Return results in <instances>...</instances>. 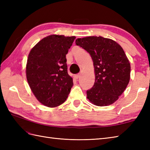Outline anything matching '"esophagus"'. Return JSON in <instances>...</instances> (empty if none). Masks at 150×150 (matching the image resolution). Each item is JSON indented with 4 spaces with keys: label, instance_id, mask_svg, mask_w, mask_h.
I'll return each mask as SVG.
<instances>
[{
    "label": "esophagus",
    "instance_id": "obj_1",
    "mask_svg": "<svg viewBox=\"0 0 150 150\" xmlns=\"http://www.w3.org/2000/svg\"><path fill=\"white\" fill-rule=\"evenodd\" d=\"M79 77H80V74H77V75H75L74 76V78H75V79H78Z\"/></svg>",
    "mask_w": 150,
    "mask_h": 150
}]
</instances>
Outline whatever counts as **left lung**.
<instances>
[{
  "label": "left lung",
  "mask_w": 150,
  "mask_h": 150,
  "mask_svg": "<svg viewBox=\"0 0 150 150\" xmlns=\"http://www.w3.org/2000/svg\"><path fill=\"white\" fill-rule=\"evenodd\" d=\"M75 43L90 53L93 62L95 80L86 91L87 98L98 106H106L118 100L130 79L131 67L122 47L103 37H87Z\"/></svg>",
  "instance_id": "1"
}]
</instances>
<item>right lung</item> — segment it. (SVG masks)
<instances>
[{"label": "right lung", "mask_w": 150, "mask_h": 150, "mask_svg": "<svg viewBox=\"0 0 150 150\" xmlns=\"http://www.w3.org/2000/svg\"><path fill=\"white\" fill-rule=\"evenodd\" d=\"M75 37L52 35L40 40L29 53L26 78L40 103L54 108L65 102L73 85L66 55Z\"/></svg>", "instance_id": "right-lung-1"}]
</instances>
